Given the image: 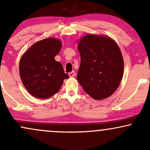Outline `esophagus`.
<instances>
[{
	"label": "esophagus",
	"instance_id": "obj_1",
	"mask_svg": "<svg viewBox=\"0 0 150 150\" xmlns=\"http://www.w3.org/2000/svg\"><path fill=\"white\" fill-rule=\"evenodd\" d=\"M68 75H69V76L70 77H74L75 75V72L74 71H72V72H70V73H68Z\"/></svg>",
	"mask_w": 150,
	"mask_h": 150
}]
</instances>
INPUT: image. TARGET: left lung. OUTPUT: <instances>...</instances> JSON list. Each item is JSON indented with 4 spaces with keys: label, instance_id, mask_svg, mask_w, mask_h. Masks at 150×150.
Instances as JSON below:
<instances>
[{
    "label": "left lung",
    "instance_id": "left-lung-1",
    "mask_svg": "<svg viewBox=\"0 0 150 150\" xmlns=\"http://www.w3.org/2000/svg\"><path fill=\"white\" fill-rule=\"evenodd\" d=\"M80 66L77 80L84 91L96 100L112 95L123 75L121 51L113 39L106 36L87 34L77 44Z\"/></svg>",
    "mask_w": 150,
    "mask_h": 150
}]
</instances>
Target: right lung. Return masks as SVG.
Segmentation results:
<instances>
[{
    "mask_svg": "<svg viewBox=\"0 0 150 150\" xmlns=\"http://www.w3.org/2000/svg\"><path fill=\"white\" fill-rule=\"evenodd\" d=\"M62 42L56 38H46L31 46L20 61V76L26 89L37 99H49L56 94L63 80L69 76L61 63L54 57Z\"/></svg>",
    "mask_w": 150,
    "mask_h": 150,
    "instance_id": "1",
    "label": "right lung"
}]
</instances>
